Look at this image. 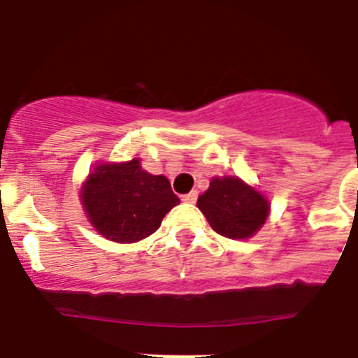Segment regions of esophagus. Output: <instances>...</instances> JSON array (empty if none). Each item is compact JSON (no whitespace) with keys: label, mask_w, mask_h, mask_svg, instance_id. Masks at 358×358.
Returning a JSON list of instances; mask_svg holds the SVG:
<instances>
[{"label":"esophagus","mask_w":358,"mask_h":358,"mask_svg":"<svg viewBox=\"0 0 358 358\" xmlns=\"http://www.w3.org/2000/svg\"><path fill=\"white\" fill-rule=\"evenodd\" d=\"M182 201L188 202V204H195L197 202V192H189V194L182 195Z\"/></svg>","instance_id":"1"}]
</instances>
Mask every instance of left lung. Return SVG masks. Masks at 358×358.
I'll use <instances>...</instances> for the list:
<instances>
[{
  "mask_svg": "<svg viewBox=\"0 0 358 358\" xmlns=\"http://www.w3.org/2000/svg\"><path fill=\"white\" fill-rule=\"evenodd\" d=\"M199 210L218 235L233 240L249 238L268 217L267 199L238 177H213L199 197Z\"/></svg>",
  "mask_w": 358,
  "mask_h": 358,
  "instance_id": "left-lung-1",
  "label": "left lung"
}]
</instances>
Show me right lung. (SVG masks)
<instances>
[{
    "mask_svg": "<svg viewBox=\"0 0 358 358\" xmlns=\"http://www.w3.org/2000/svg\"><path fill=\"white\" fill-rule=\"evenodd\" d=\"M80 201L94 229L120 243L147 238L181 202L169 179L145 172L140 159L98 164L82 186Z\"/></svg>",
    "mask_w": 358,
    "mask_h": 358,
    "instance_id": "1",
    "label": "right lung"
}]
</instances>
